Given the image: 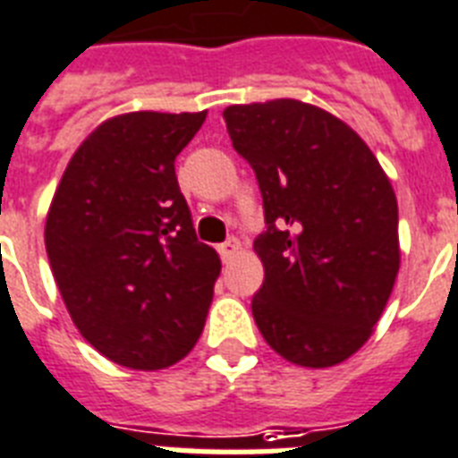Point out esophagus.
Instances as JSON below:
<instances>
[{
  "label": "esophagus",
  "instance_id": "34e87169",
  "mask_svg": "<svg viewBox=\"0 0 458 458\" xmlns=\"http://www.w3.org/2000/svg\"><path fill=\"white\" fill-rule=\"evenodd\" d=\"M239 250H241L239 239H229V241H225L222 246H219V255H222V259H225V262H229V259H232Z\"/></svg>",
  "mask_w": 458,
  "mask_h": 458
}]
</instances>
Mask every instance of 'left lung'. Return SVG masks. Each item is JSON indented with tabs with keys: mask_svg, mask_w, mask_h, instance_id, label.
<instances>
[{
	"mask_svg": "<svg viewBox=\"0 0 458 458\" xmlns=\"http://www.w3.org/2000/svg\"><path fill=\"white\" fill-rule=\"evenodd\" d=\"M225 120L265 206L255 324L298 367L340 364L374 333L400 272L393 184L364 139L319 106L274 98L229 106Z\"/></svg>",
	"mask_w": 458,
	"mask_h": 458,
	"instance_id": "left-lung-1",
	"label": "left lung"
}]
</instances>
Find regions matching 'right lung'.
Returning <instances> with one entry per match:
<instances>
[{"label":"right lung","mask_w":458,"mask_h":458,"mask_svg":"<svg viewBox=\"0 0 458 458\" xmlns=\"http://www.w3.org/2000/svg\"><path fill=\"white\" fill-rule=\"evenodd\" d=\"M200 113H123L72 153L44 243L72 324L120 367L184 360L206 327L222 262L196 239L174 158Z\"/></svg>","instance_id":"1"}]
</instances>
